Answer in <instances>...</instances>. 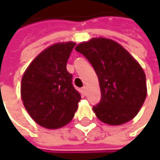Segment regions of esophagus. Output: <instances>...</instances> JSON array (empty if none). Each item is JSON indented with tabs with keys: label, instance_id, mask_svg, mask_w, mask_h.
Returning a JSON list of instances; mask_svg holds the SVG:
<instances>
[{
	"label": "esophagus",
	"instance_id": "esophagus-1",
	"mask_svg": "<svg viewBox=\"0 0 160 160\" xmlns=\"http://www.w3.org/2000/svg\"><path fill=\"white\" fill-rule=\"evenodd\" d=\"M82 92H84V94L87 93V87H86V86H84V87L82 88Z\"/></svg>",
	"mask_w": 160,
	"mask_h": 160
}]
</instances>
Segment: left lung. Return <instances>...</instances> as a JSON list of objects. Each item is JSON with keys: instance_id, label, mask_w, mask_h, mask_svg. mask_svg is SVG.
I'll return each mask as SVG.
<instances>
[{"instance_id": "1", "label": "left lung", "mask_w": 160, "mask_h": 160, "mask_svg": "<svg viewBox=\"0 0 160 160\" xmlns=\"http://www.w3.org/2000/svg\"><path fill=\"white\" fill-rule=\"evenodd\" d=\"M75 50L93 67L101 90V101L92 108L98 119L117 126L132 120L140 111L147 94L144 69L117 42L92 38Z\"/></svg>"}]
</instances>
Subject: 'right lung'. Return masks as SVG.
Listing matches in <instances>:
<instances>
[{"label": "right lung", "mask_w": 160, "mask_h": 160, "mask_svg": "<svg viewBox=\"0 0 160 160\" xmlns=\"http://www.w3.org/2000/svg\"><path fill=\"white\" fill-rule=\"evenodd\" d=\"M73 42L52 44L39 53L21 80V99L26 110L39 125L50 130L68 124L78 109L80 94L72 85L67 63Z\"/></svg>", "instance_id": "1"}]
</instances>
